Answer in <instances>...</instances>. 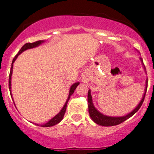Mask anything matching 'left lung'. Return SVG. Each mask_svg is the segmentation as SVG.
<instances>
[{
    "label": "left lung",
    "mask_w": 154,
    "mask_h": 154,
    "mask_svg": "<svg viewBox=\"0 0 154 154\" xmlns=\"http://www.w3.org/2000/svg\"><path fill=\"white\" fill-rule=\"evenodd\" d=\"M140 61H141L142 64H143V59L140 58ZM144 69H146V68L144 67ZM146 85L145 88V92H144L143 95L141 100L140 101L139 104L137 105V107L134 110L131 111L130 113L125 115L124 116H121V117H112V116H107L105 115L102 114L100 112H99L97 109L95 108L94 106L93 103H92V95H91V92L90 90L88 91V110H89V113H90V118H92V120L95 122V123L98 124L100 125H103V126H113V125H118L120 124L126 120L128 118H130L131 116H133L136 112L140 109V107H141V105L143 103L144 98H145L146 90H147V86H148V79L146 80Z\"/></svg>",
    "instance_id": "8db88e82"
}]
</instances>
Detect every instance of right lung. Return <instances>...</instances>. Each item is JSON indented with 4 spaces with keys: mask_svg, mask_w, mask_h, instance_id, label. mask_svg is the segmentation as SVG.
Returning a JSON list of instances; mask_svg holds the SVG:
<instances>
[{
    "mask_svg": "<svg viewBox=\"0 0 154 154\" xmlns=\"http://www.w3.org/2000/svg\"><path fill=\"white\" fill-rule=\"evenodd\" d=\"M44 41H37L36 42H34V43H26L25 44L23 47H21V49H20V51H18L17 54L15 56V57L13 59V62H12V64H11V72H10V75H9V80H8V87H9V90H10V93H11V96L12 97V94H11V76H12V72H13V64H14L15 60H16V59H17V57L18 55L20 54H21L23 51H26V50L29 49H32V48H34V47H38V46H39L41 44L43 43ZM79 84V82H76L75 84H73L72 85L71 87H70V89H69V96H68V98L67 100H66L65 104H64V107H62V110H60V112H59L58 114L56 115V116H54V117L51 118V120H49V121L47 122V123H46L45 124H44V125H41V126L42 127H51V126H53V125H56V124L59 123V122L61 121L63 119V118H64V113H65L66 112V105H67V103L68 101H69V98H70V96H71L72 94L74 93V92H75L76 88H77V86H78V85ZM13 101H14V99H13ZM15 105V103H14ZM36 125H38V124H36Z\"/></svg>",
    "mask_w": 154,
    "mask_h": 154,
    "instance_id": "obj_1",
    "label": "right lung"
}]
</instances>
